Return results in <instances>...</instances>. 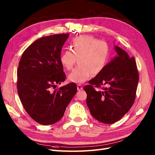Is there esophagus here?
Returning a JSON list of instances; mask_svg holds the SVG:
<instances>
[{
    "instance_id": "1",
    "label": "esophagus",
    "mask_w": 155,
    "mask_h": 155,
    "mask_svg": "<svg viewBox=\"0 0 155 155\" xmlns=\"http://www.w3.org/2000/svg\"><path fill=\"white\" fill-rule=\"evenodd\" d=\"M78 91H81L83 90V86L81 85V84H78Z\"/></svg>"
}]
</instances>
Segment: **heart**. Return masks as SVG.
Listing matches in <instances>:
<instances>
[{"label":"heart","mask_w":155,"mask_h":155,"mask_svg":"<svg viewBox=\"0 0 155 155\" xmlns=\"http://www.w3.org/2000/svg\"><path fill=\"white\" fill-rule=\"evenodd\" d=\"M71 50H66L60 57V62L67 70H72L68 79L75 83H83L92 76L99 74L104 69L110 55V46L106 41L91 35L75 37L70 43Z\"/></svg>","instance_id":"1"}]
</instances>
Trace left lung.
I'll list each match as a JSON object with an SVG mask.
<instances>
[{
	"label": "left lung",
	"instance_id": "obj_1",
	"mask_svg": "<svg viewBox=\"0 0 155 155\" xmlns=\"http://www.w3.org/2000/svg\"><path fill=\"white\" fill-rule=\"evenodd\" d=\"M118 55L84 87L91 115L111 124L123 118L133 106L139 80L134 58L115 46Z\"/></svg>",
	"mask_w": 155,
	"mask_h": 155
}]
</instances>
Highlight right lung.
<instances>
[{
    "label": "right lung",
    "mask_w": 155,
    "mask_h": 155,
    "mask_svg": "<svg viewBox=\"0 0 155 155\" xmlns=\"http://www.w3.org/2000/svg\"><path fill=\"white\" fill-rule=\"evenodd\" d=\"M68 37L61 34L36 40L25 50L18 64L17 87L21 101L31 118L41 125L61 119L77 92L74 83L55 89L66 79L60 57Z\"/></svg>",
    "instance_id": "1"
}]
</instances>
